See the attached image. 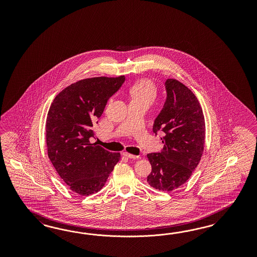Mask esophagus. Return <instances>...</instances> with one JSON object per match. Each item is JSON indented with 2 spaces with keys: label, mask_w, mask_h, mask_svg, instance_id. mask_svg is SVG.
<instances>
[{
  "label": "esophagus",
  "mask_w": 257,
  "mask_h": 257,
  "mask_svg": "<svg viewBox=\"0 0 257 257\" xmlns=\"http://www.w3.org/2000/svg\"><path fill=\"white\" fill-rule=\"evenodd\" d=\"M122 156H126L128 158H131V159H138V158H140V156H134V155L128 154V153H122Z\"/></svg>",
  "instance_id": "obj_1"
}]
</instances>
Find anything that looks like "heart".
I'll return each mask as SVG.
<instances>
[{
	"instance_id": "obj_1",
	"label": "heart",
	"mask_w": 257,
	"mask_h": 257,
	"mask_svg": "<svg viewBox=\"0 0 257 257\" xmlns=\"http://www.w3.org/2000/svg\"><path fill=\"white\" fill-rule=\"evenodd\" d=\"M131 102L153 103L156 100L157 90L155 84L149 79H140L129 87Z\"/></svg>"
}]
</instances>
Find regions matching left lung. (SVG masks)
I'll list each match as a JSON object with an SVG mask.
<instances>
[{
    "mask_svg": "<svg viewBox=\"0 0 257 257\" xmlns=\"http://www.w3.org/2000/svg\"><path fill=\"white\" fill-rule=\"evenodd\" d=\"M167 98L156 117L153 131L162 132L164 148L148 154L151 187L171 191L184 185L201 160L204 147L205 122L201 104L193 92L175 79L165 82Z\"/></svg>",
    "mask_w": 257,
    "mask_h": 257,
    "instance_id": "8db88e82",
    "label": "left lung"
}]
</instances>
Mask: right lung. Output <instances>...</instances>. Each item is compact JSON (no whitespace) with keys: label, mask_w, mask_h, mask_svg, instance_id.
Returning <instances> with one entry per match:
<instances>
[{"label":"right lung","mask_w":257,"mask_h":257,"mask_svg":"<svg viewBox=\"0 0 257 257\" xmlns=\"http://www.w3.org/2000/svg\"><path fill=\"white\" fill-rule=\"evenodd\" d=\"M118 77L87 78L63 89L52 102L46 120L48 156L61 179L72 191L88 196L101 190L119 161L110 153L91 144L92 126L111 96L124 83Z\"/></svg>","instance_id":"1"}]
</instances>
